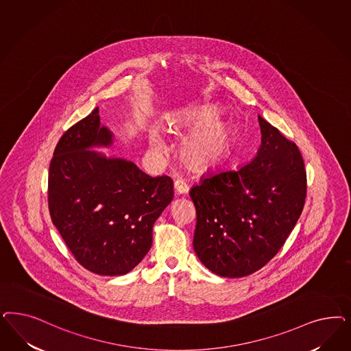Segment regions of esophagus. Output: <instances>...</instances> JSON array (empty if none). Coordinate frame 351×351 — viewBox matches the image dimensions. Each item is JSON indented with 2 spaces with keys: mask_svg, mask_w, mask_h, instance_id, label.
<instances>
[{
  "mask_svg": "<svg viewBox=\"0 0 351 351\" xmlns=\"http://www.w3.org/2000/svg\"><path fill=\"white\" fill-rule=\"evenodd\" d=\"M174 189H176V191L180 193V195H184V193H189V186H187V183L184 181H182V180H177V181L174 182Z\"/></svg>",
  "mask_w": 351,
  "mask_h": 351,
  "instance_id": "1",
  "label": "esophagus"
}]
</instances>
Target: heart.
<instances>
[{
    "label": "heart",
    "mask_w": 351,
    "mask_h": 351,
    "mask_svg": "<svg viewBox=\"0 0 351 351\" xmlns=\"http://www.w3.org/2000/svg\"><path fill=\"white\" fill-rule=\"evenodd\" d=\"M217 112L209 108H193L170 114L167 126L171 133L181 134L190 130L182 139L181 156L197 169H208L221 162L231 147V125L223 119H215ZM151 149L162 155L168 145L162 130L154 126L148 133Z\"/></svg>",
    "instance_id": "obj_1"
}]
</instances>
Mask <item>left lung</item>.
<instances>
[{
	"mask_svg": "<svg viewBox=\"0 0 351 351\" xmlns=\"http://www.w3.org/2000/svg\"><path fill=\"white\" fill-rule=\"evenodd\" d=\"M258 123L256 158L238 169L208 173L190 190L197 217L195 253L223 278L263 267L283 247L305 204L300 149L260 114Z\"/></svg>",
	"mask_w": 351,
	"mask_h": 351,
	"instance_id": "1",
	"label": "left lung"
}]
</instances>
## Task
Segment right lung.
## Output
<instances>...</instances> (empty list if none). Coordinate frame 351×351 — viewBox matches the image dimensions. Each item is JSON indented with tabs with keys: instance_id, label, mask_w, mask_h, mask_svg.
Listing matches in <instances>:
<instances>
[{
	"instance_id": "right-lung-1",
	"label": "right lung",
	"mask_w": 351,
	"mask_h": 351,
	"mask_svg": "<svg viewBox=\"0 0 351 351\" xmlns=\"http://www.w3.org/2000/svg\"><path fill=\"white\" fill-rule=\"evenodd\" d=\"M112 132L99 108L71 126L58 142L49 169L51 221L86 270L120 276L152 245V228L173 200L168 176L151 177L130 160L107 156Z\"/></svg>"
}]
</instances>
